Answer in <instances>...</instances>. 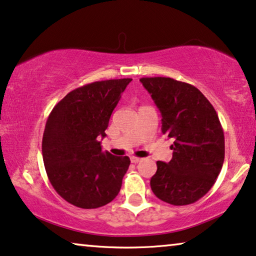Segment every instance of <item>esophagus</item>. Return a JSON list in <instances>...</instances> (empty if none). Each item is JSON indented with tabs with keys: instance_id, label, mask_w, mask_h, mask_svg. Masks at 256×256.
<instances>
[{
	"instance_id": "1",
	"label": "esophagus",
	"mask_w": 256,
	"mask_h": 256,
	"mask_svg": "<svg viewBox=\"0 0 256 256\" xmlns=\"http://www.w3.org/2000/svg\"><path fill=\"white\" fill-rule=\"evenodd\" d=\"M140 161H142V159H140V158L131 156V162L132 164H138V162H140Z\"/></svg>"
}]
</instances>
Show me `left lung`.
Listing matches in <instances>:
<instances>
[{
	"mask_svg": "<svg viewBox=\"0 0 256 256\" xmlns=\"http://www.w3.org/2000/svg\"><path fill=\"white\" fill-rule=\"evenodd\" d=\"M162 116L161 131L174 139L168 164L158 161L150 188L172 205H188L214 184L224 164L225 139L218 114L194 86L170 78H142Z\"/></svg>",
	"mask_w": 256,
	"mask_h": 256,
	"instance_id": "1",
	"label": "left lung"
}]
</instances>
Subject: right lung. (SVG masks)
I'll list each match as a JSON object with an SVG mask.
<instances>
[{"mask_svg": "<svg viewBox=\"0 0 256 256\" xmlns=\"http://www.w3.org/2000/svg\"><path fill=\"white\" fill-rule=\"evenodd\" d=\"M132 78L96 81L68 92L50 114L42 160L53 188L81 208L103 206L120 192L128 156L104 152L111 114Z\"/></svg>", "mask_w": 256, "mask_h": 256, "instance_id": "obj_1", "label": "right lung"}]
</instances>
